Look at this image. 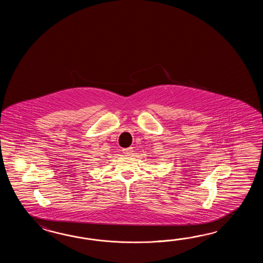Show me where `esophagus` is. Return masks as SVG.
Instances as JSON below:
<instances>
[{
  "label": "esophagus",
  "mask_w": 263,
  "mask_h": 263,
  "mask_svg": "<svg viewBox=\"0 0 263 263\" xmlns=\"http://www.w3.org/2000/svg\"><path fill=\"white\" fill-rule=\"evenodd\" d=\"M124 153L126 154V155H130L132 153H133V147H128V148H124L123 149Z\"/></svg>",
  "instance_id": "esophagus-1"
}]
</instances>
